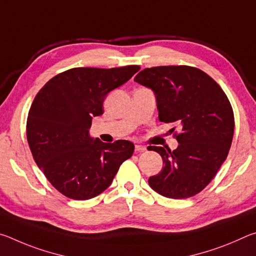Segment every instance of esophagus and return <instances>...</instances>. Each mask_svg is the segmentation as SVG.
<instances>
[{"label": "esophagus", "mask_w": 256, "mask_h": 256, "mask_svg": "<svg viewBox=\"0 0 256 256\" xmlns=\"http://www.w3.org/2000/svg\"><path fill=\"white\" fill-rule=\"evenodd\" d=\"M146 148L144 146H141V144H136V151H138V152H144V151H146Z\"/></svg>", "instance_id": "obj_1"}]
</instances>
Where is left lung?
Returning <instances> with one entry per match:
<instances>
[{
	"label": "left lung",
	"mask_w": 256,
	"mask_h": 256,
	"mask_svg": "<svg viewBox=\"0 0 256 256\" xmlns=\"http://www.w3.org/2000/svg\"><path fill=\"white\" fill-rule=\"evenodd\" d=\"M134 81L154 92L158 118L176 123L178 146H151L162 156V172L149 178L160 196L186 198L200 193L216 176L230 149L234 112L220 86L200 68L168 66L144 68ZM172 128V131H174Z\"/></svg>",
	"instance_id": "left-lung-1"
}]
</instances>
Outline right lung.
Here are the masks:
<instances>
[{"instance_id":"right-lung-1","label":"right lung","mask_w":256,"mask_h":256,"mask_svg":"<svg viewBox=\"0 0 256 256\" xmlns=\"http://www.w3.org/2000/svg\"><path fill=\"white\" fill-rule=\"evenodd\" d=\"M138 66L74 68L47 82L36 94L27 118V140L37 166L54 188L73 200H89L112 184L131 158L126 140L104 144L89 136L107 94L128 81Z\"/></svg>"}]
</instances>
